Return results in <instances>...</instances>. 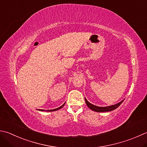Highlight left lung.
<instances>
[{
  "mask_svg": "<svg viewBox=\"0 0 147 147\" xmlns=\"http://www.w3.org/2000/svg\"><path fill=\"white\" fill-rule=\"evenodd\" d=\"M85 100L86 104H87L88 107L90 109H91L92 110L97 111V112H106V111H113L119 107V106L121 105L122 102L123 101V100L121 102L117 103V104H116V105L109 106H106V107H99V106H95L94 105H92L91 103L89 102L85 98Z\"/></svg>",
  "mask_w": 147,
  "mask_h": 147,
  "instance_id": "1",
  "label": "left lung"
}]
</instances>
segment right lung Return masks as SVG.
<instances>
[{"label":"right lung","instance_id":"obj_1","mask_svg":"<svg viewBox=\"0 0 147 147\" xmlns=\"http://www.w3.org/2000/svg\"><path fill=\"white\" fill-rule=\"evenodd\" d=\"M65 105V103L63 105H62L61 106H60V107H59V108H56V109H54V110H47V111H57V110H59V109H60V108H62L63 106H64V105ZM41 110V111H45V110Z\"/></svg>","mask_w":147,"mask_h":147}]
</instances>
